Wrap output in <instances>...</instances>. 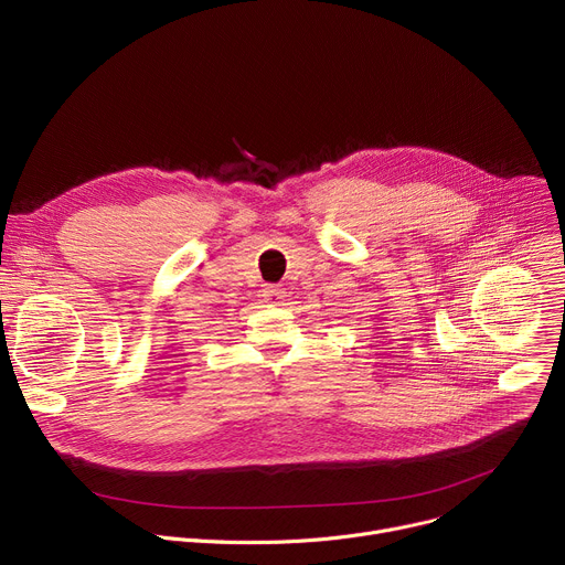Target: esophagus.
Instances as JSON below:
<instances>
[{"label": "esophagus", "instance_id": "34e87169", "mask_svg": "<svg viewBox=\"0 0 565 565\" xmlns=\"http://www.w3.org/2000/svg\"><path fill=\"white\" fill-rule=\"evenodd\" d=\"M264 297H266L268 303L279 306V303L286 299V290H284L281 286H268V288L264 290Z\"/></svg>", "mask_w": 565, "mask_h": 565}]
</instances>
